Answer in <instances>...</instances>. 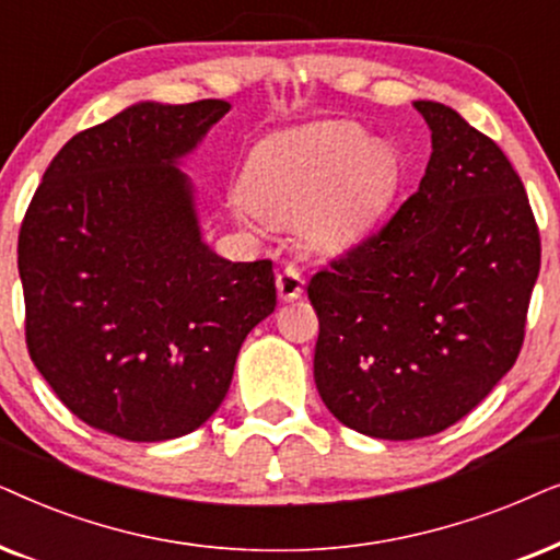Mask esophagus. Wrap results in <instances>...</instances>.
I'll use <instances>...</instances> for the list:
<instances>
[{
    "label": "esophagus",
    "mask_w": 560,
    "mask_h": 560,
    "mask_svg": "<svg viewBox=\"0 0 560 560\" xmlns=\"http://www.w3.org/2000/svg\"><path fill=\"white\" fill-rule=\"evenodd\" d=\"M276 289H279L281 302H294L300 300L304 292V279L296 268H284V271L276 273Z\"/></svg>",
    "instance_id": "34e87169"
}]
</instances>
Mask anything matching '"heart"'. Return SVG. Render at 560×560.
<instances>
[{"mask_svg":"<svg viewBox=\"0 0 560 560\" xmlns=\"http://www.w3.org/2000/svg\"><path fill=\"white\" fill-rule=\"evenodd\" d=\"M394 184L397 166L382 140L350 122H317L253 148L237 210L256 222H296L307 245L332 253L374 225Z\"/></svg>","mask_w":560,"mask_h":560,"instance_id":"obj_1","label":"heart"}]
</instances>
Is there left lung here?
<instances>
[{
    "instance_id": "obj_1",
    "label": "left lung",
    "mask_w": 560,
    "mask_h": 560,
    "mask_svg": "<svg viewBox=\"0 0 560 560\" xmlns=\"http://www.w3.org/2000/svg\"><path fill=\"white\" fill-rule=\"evenodd\" d=\"M432 153L394 218L312 276L315 384L363 435L415 441L466 417L514 366L540 271L517 171L456 109L415 102Z\"/></svg>"
}]
</instances>
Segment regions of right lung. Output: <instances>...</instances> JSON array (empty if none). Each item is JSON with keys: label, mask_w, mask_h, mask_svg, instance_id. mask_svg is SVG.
<instances>
[{"label": "right lung", "mask_w": 560, "mask_h": 560, "mask_svg": "<svg viewBox=\"0 0 560 560\" xmlns=\"http://www.w3.org/2000/svg\"><path fill=\"white\" fill-rule=\"evenodd\" d=\"M228 112L132 104L58 151L22 220L30 358L79 420L125 441L210 420L245 335L276 307L271 260L218 256L178 168Z\"/></svg>", "instance_id": "1"}]
</instances>
